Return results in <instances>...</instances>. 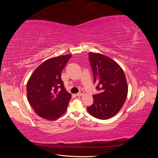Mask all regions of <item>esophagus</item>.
Listing matches in <instances>:
<instances>
[{"label": "esophagus", "instance_id": "1", "mask_svg": "<svg viewBox=\"0 0 158 158\" xmlns=\"http://www.w3.org/2000/svg\"><path fill=\"white\" fill-rule=\"evenodd\" d=\"M84 94V91L83 90H80V92L76 94V95H77V96H82V95Z\"/></svg>", "mask_w": 158, "mask_h": 158}]
</instances>
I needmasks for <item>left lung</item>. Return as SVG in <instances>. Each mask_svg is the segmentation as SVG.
<instances>
[{"instance_id": "left-lung-1", "label": "left lung", "mask_w": 158, "mask_h": 158, "mask_svg": "<svg viewBox=\"0 0 158 158\" xmlns=\"http://www.w3.org/2000/svg\"><path fill=\"white\" fill-rule=\"evenodd\" d=\"M89 60L95 88L99 93L94 95V102L87 107L90 114L106 120L114 116L125 103L128 93L124 71L115 61L102 54L89 52Z\"/></svg>"}]
</instances>
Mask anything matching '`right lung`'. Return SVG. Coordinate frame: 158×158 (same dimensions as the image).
<instances>
[{
    "label": "right lung",
    "mask_w": 158,
    "mask_h": 158,
    "mask_svg": "<svg viewBox=\"0 0 158 158\" xmlns=\"http://www.w3.org/2000/svg\"><path fill=\"white\" fill-rule=\"evenodd\" d=\"M71 56L62 55L44 61L27 83L28 102L38 115L46 120H56L67 109L71 94L64 88L61 73Z\"/></svg>",
    "instance_id": "obj_1"
}]
</instances>
